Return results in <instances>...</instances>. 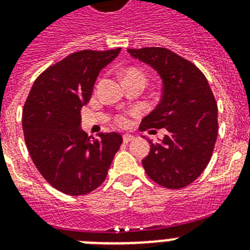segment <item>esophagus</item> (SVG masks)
Masks as SVG:
<instances>
[{"label": "esophagus", "mask_w": 250, "mask_h": 250, "mask_svg": "<svg viewBox=\"0 0 250 250\" xmlns=\"http://www.w3.org/2000/svg\"><path fill=\"white\" fill-rule=\"evenodd\" d=\"M133 139H135V137H133L132 135H128V133L123 135V141H125V144H127V143H129V141H132Z\"/></svg>", "instance_id": "obj_1"}]
</instances>
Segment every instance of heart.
Segmentation results:
<instances>
[{
  "label": "heart",
  "mask_w": 250,
  "mask_h": 250,
  "mask_svg": "<svg viewBox=\"0 0 250 250\" xmlns=\"http://www.w3.org/2000/svg\"><path fill=\"white\" fill-rule=\"evenodd\" d=\"M123 78H125V80L129 79V78H143V79L146 80L144 72L137 67H131L128 68V70H125ZM127 122L128 121H127V117H125V114H119V115L115 117V123H117L118 125H127Z\"/></svg>",
  "instance_id": "heart-1"
}]
</instances>
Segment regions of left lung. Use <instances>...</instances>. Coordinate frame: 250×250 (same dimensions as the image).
<instances>
[{
    "label": "left lung",
    "mask_w": 250,
    "mask_h": 250,
    "mask_svg": "<svg viewBox=\"0 0 250 250\" xmlns=\"http://www.w3.org/2000/svg\"><path fill=\"white\" fill-rule=\"evenodd\" d=\"M127 52L157 70L164 82L161 102L140 125L141 131L167 129L161 143L149 140L145 172L165 188H184L205 170L217 141L218 106L211 88L197 66L168 49Z\"/></svg>",
    "instance_id": "obj_1"
}]
</instances>
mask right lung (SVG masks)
Masks as SVG:
<instances>
[{
  "label": "right lung",
  "instance_id": "obj_1",
  "mask_svg": "<svg viewBox=\"0 0 250 250\" xmlns=\"http://www.w3.org/2000/svg\"><path fill=\"white\" fill-rule=\"evenodd\" d=\"M119 52L72 53L41 72L25 100L21 125L29 156L50 186L70 196L101 186L123 141L117 132L92 137L80 128V110L98 74Z\"/></svg>",
  "mask_w": 250,
  "mask_h": 250
}]
</instances>
